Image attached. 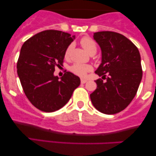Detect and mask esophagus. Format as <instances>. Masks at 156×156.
<instances>
[{
    "label": "esophagus",
    "instance_id": "1",
    "mask_svg": "<svg viewBox=\"0 0 156 156\" xmlns=\"http://www.w3.org/2000/svg\"><path fill=\"white\" fill-rule=\"evenodd\" d=\"M80 82H81V83H87V80L85 79H80Z\"/></svg>",
    "mask_w": 156,
    "mask_h": 156
}]
</instances>
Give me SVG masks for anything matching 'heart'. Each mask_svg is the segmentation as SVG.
Listing matches in <instances>:
<instances>
[{
	"mask_svg": "<svg viewBox=\"0 0 156 156\" xmlns=\"http://www.w3.org/2000/svg\"><path fill=\"white\" fill-rule=\"evenodd\" d=\"M80 44L81 47L85 50L89 55L92 53H95L97 51V44L96 42L93 40L92 39L89 38V37H83L80 39ZM73 47V44H70L66 49L65 53H64V57L66 58H68L70 55L71 51H72ZM71 71L73 73L77 75V76L83 77L86 76L87 73L92 69L91 66L88 64H75L70 68Z\"/></svg>",
	"mask_w": 156,
	"mask_h": 156,
	"instance_id": "1",
	"label": "heart"
}]
</instances>
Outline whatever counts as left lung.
Instances as JSON below:
<instances>
[{"mask_svg": "<svg viewBox=\"0 0 156 156\" xmlns=\"http://www.w3.org/2000/svg\"><path fill=\"white\" fill-rule=\"evenodd\" d=\"M101 49V64L96 70L103 80H95L97 89L90 94L97 110L105 114L120 112L136 94L142 78L141 56L131 41L112 31L94 33Z\"/></svg>", "mask_w": 156, "mask_h": 156, "instance_id": "obj_1", "label": "left lung"}]
</instances>
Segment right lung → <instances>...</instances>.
I'll return each mask as SVG.
<instances>
[{
  "label": "right lung",
  "mask_w": 156,
  "mask_h": 156,
  "mask_svg": "<svg viewBox=\"0 0 156 156\" xmlns=\"http://www.w3.org/2000/svg\"><path fill=\"white\" fill-rule=\"evenodd\" d=\"M76 39L65 32L47 30L24 42L17 61V75L25 94L37 108L53 112L67 104L80 78L67 72L58 79L55 67L62 65L66 49Z\"/></svg>",
  "instance_id": "1"
}]
</instances>
